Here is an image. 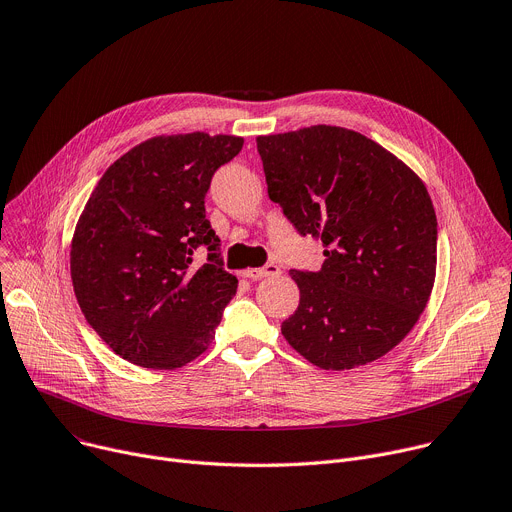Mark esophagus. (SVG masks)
<instances>
[{
	"label": "esophagus",
	"mask_w": 512,
	"mask_h": 512,
	"mask_svg": "<svg viewBox=\"0 0 512 512\" xmlns=\"http://www.w3.org/2000/svg\"><path fill=\"white\" fill-rule=\"evenodd\" d=\"M279 274H281V266L274 264V262H268L262 268H248V270H244V277L254 279V281L266 279V277H279Z\"/></svg>",
	"instance_id": "34e87169"
}]
</instances>
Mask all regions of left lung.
I'll return each mask as SVG.
<instances>
[{
  "instance_id": "1",
  "label": "left lung",
  "mask_w": 512,
  "mask_h": 512,
  "mask_svg": "<svg viewBox=\"0 0 512 512\" xmlns=\"http://www.w3.org/2000/svg\"><path fill=\"white\" fill-rule=\"evenodd\" d=\"M268 196L322 242L318 272L293 268L287 342L320 369L367 365L418 322L435 283L437 215L420 178L357 131L316 125L258 137Z\"/></svg>"
}]
</instances>
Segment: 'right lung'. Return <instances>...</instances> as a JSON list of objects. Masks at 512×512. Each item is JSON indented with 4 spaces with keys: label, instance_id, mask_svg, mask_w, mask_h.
I'll list each match as a JSON object with an SVG mask.
<instances>
[{
    "label": "right lung",
    "instance_id": "obj_1",
    "mask_svg": "<svg viewBox=\"0 0 512 512\" xmlns=\"http://www.w3.org/2000/svg\"><path fill=\"white\" fill-rule=\"evenodd\" d=\"M244 139H149L100 178L75 227L71 281L88 324L129 363L176 369L209 348L238 279L205 213L215 172ZM203 247L208 260L193 262Z\"/></svg>",
    "mask_w": 512,
    "mask_h": 512
}]
</instances>
